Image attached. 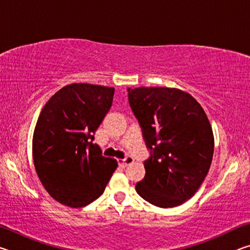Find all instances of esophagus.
<instances>
[{
    "label": "esophagus",
    "instance_id": "34e87169",
    "mask_svg": "<svg viewBox=\"0 0 250 250\" xmlns=\"http://www.w3.org/2000/svg\"><path fill=\"white\" fill-rule=\"evenodd\" d=\"M133 161H134V159L132 158V156H126L125 159H122V160H119V164L121 167H125L126 166H129V164H131V163H133Z\"/></svg>",
    "mask_w": 250,
    "mask_h": 250
}]
</instances>
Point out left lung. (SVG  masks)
I'll list each match as a JSON object with an SVG mask.
<instances>
[{"instance_id":"obj_1","label":"left lung","mask_w":250,"mask_h":250,"mask_svg":"<svg viewBox=\"0 0 250 250\" xmlns=\"http://www.w3.org/2000/svg\"><path fill=\"white\" fill-rule=\"evenodd\" d=\"M128 98L151 150L135 191L162 208L183 204L200 188L213 160L214 135L204 109L176 88H128Z\"/></svg>"}]
</instances>
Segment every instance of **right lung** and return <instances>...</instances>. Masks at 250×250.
Here are the masks:
<instances>
[{
	"label": "right lung",
	"instance_id": "right-lung-1",
	"mask_svg": "<svg viewBox=\"0 0 250 250\" xmlns=\"http://www.w3.org/2000/svg\"><path fill=\"white\" fill-rule=\"evenodd\" d=\"M113 95L112 87L71 83L42 110L33 135L34 166L46 191L62 205L90 204L116 171L117 161L105 158L92 143Z\"/></svg>",
	"mask_w": 250,
	"mask_h": 250
}]
</instances>
